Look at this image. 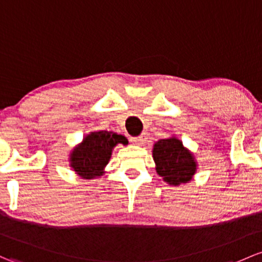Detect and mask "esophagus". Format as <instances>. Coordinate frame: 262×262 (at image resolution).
<instances>
[{
  "label": "esophagus",
  "instance_id": "34e87169",
  "mask_svg": "<svg viewBox=\"0 0 262 262\" xmlns=\"http://www.w3.org/2000/svg\"><path fill=\"white\" fill-rule=\"evenodd\" d=\"M147 139H148L147 133H143L140 134L139 137H134V138H132V142L137 145H143L144 143H147Z\"/></svg>",
  "mask_w": 262,
  "mask_h": 262
}]
</instances>
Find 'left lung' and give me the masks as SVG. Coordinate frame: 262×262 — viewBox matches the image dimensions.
<instances>
[{"label": "left lung", "instance_id": "left-lung-1", "mask_svg": "<svg viewBox=\"0 0 262 262\" xmlns=\"http://www.w3.org/2000/svg\"><path fill=\"white\" fill-rule=\"evenodd\" d=\"M153 159L157 173L170 186L187 183L197 170L193 154L176 137L158 140L153 145Z\"/></svg>", "mask_w": 262, "mask_h": 262}]
</instances>
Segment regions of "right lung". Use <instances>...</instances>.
Here are the masks:
<instances>
[{"label": "right lung", "mask_w": 262, "mask_h": 262, "mask_svg": "<svg viewBox=\"0 0 262 262\" xmlns=\"http://www.w3.org/2000/svg\"><path fill=\"white\" fill-rule=\"evenodd\" d=\"M128 144L122 134L100 130L88 134L70 153V167L84 180L100 177L117 144Z\"/></svg>", "instance_id": "obj_1"}]
</instances>
